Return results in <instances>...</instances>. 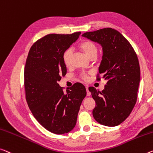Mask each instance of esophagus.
<instances>
[{"mask_svg":"<svg viewBox=\"0 0 153 153\" xmlns=\"http://www.w3.org/2000/svg\"><path fill=\"white\" fill-rule=\"evenodd\" d=\"M86 94H87V96H90L91 95V93H90L89 91H88V87H86Z\"/></svg>","mask_w":153,"mask_h":153,"instance_id":"obj_1","label":"esophagus"}]
</instances>
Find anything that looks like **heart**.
<instances>
[{"instance_id":"heart-1","label":"heart","mask_w":153,"mask_h":153,"mask_svg":"<svg viewBox=\"0 0 153 153\" xmlns=\"http://www.w3.org/2000/svg\"><path fill=\"white\" fill-rule=\"evenodd\" d=\"M78 48L79 50H81L83 52L87 57L91 59V57L97 55V48L96 45L94 44L93 42H91V41L84 40L82 41L78 44ZM72 52L70 50H67L64 52L63 56H62V60H63V62L65 65V66L69 67L70 65V61H71V57ZM82 77L84 79H86L88 78V76L85 74H82Z\"/></svg>"}]
</instances>
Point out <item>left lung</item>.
<instances>
[{"label":"left lung","mask_w":153,"mask_h":153,"mask_svg":"<svg viewBox=\"0 0 153 153\" xmlns=\"http://www.w3.org/2000/svg\"><path fill=\"white\" fill-rule=\"evenodd\" d=\"M82 37L99 43L103 49L99 73L103 75L107 83L101 92L94 87L88 88L96 103L93 117L101 125L115 127L129 116L136 103L140 81L137 54L115 29H99L84 33Z\"/></svg>","instance_id":"8db88e82"}]
</instances>
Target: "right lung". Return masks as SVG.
<instances>
[{
  "mask_svg": "<svg viewBox=\"0 0 153 153\" xmlns=\"http://www.w3.org/2000/svg\"><path fill=\"white\" fill-rule=\"evenodd\" d=\"M81 33L50 34L37 40L29 50L24 68L26 99L34 117L55 134L71 131L86 95L85 86L76 83L64 93L58 82L67 74L64 52Z\"/></svg>",
  "mask_w": 153,
  "mask_h": 153,
  "instance_id": "1",
  "label": "right lung"
}]
</instances>
